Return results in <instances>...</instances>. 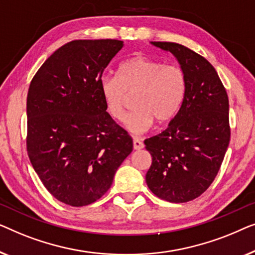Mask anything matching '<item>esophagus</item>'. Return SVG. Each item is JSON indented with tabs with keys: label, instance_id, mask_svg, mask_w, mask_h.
Masks as SVG:
<instances>
[{
	"label": "esophagus",
	"instance_id": "esophagus-1",
	"mask_svg": "<svg viewBox=\"0 0 255 255\" xmlns=\"http://www.w3.org/2000/svg\"><path fill=\"white\" fill-rule=\"evenodd\" d=\"M132 145H134V149L135 150L143 149V146H144V144H143V142L141 141V139H138V138L132 139Z\"/></svg>",
	"mask_w": 255,
	"mask_h": 255
}]
</instances>
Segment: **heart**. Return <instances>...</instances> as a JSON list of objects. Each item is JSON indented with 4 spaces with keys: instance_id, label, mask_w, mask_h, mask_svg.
<instances>
[{
    "instance_id": "b5f03b06",
    "label": "heart",
    "mask_w": 255,
    "mask_h": 255,
    "mask_svg": "<svg viewBox=\"0 0 255 255\" xmlns=\"http://www.w3.org/2000/svg\"><path fill=\"white\" fill-rule=\"evenodd\" d=\"M186 89L187 80L180 67L145 56L129 57L119 66L118 78L100 81L102 97L114 120H124L128 96L134 95L126 126L135 134L148 130L153 120L170 123L184 103Z\"/></svg>"
}]
</instances>
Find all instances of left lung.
I'll list each match as a JSON object with an SVG mask.
<instances>
[{
    "mask_svg": "<svg viewBox=\"0 0 255 255\" xmlns=\"http://www.w3.org/2000/svg\"><path fill=\"white\" fill-rule=\"evenodd\" d=\"M151 44L177 57L187 89L168 127L144 141L152 157L145 181L159 199L184 203L206 192L220 171L231 135L228 93L203 56L175 42Z\"/></svg>",
    "mask_w": 255,
    "mask_h": 255,
    "instance_id": "left-lung-1",
    "label": "left lung"
}]
</instances>
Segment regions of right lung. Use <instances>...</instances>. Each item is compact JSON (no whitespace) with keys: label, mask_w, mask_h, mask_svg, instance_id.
Returning <instances> with one entry per match:
<instances>
[{"label":"right lung","mask_w":255,"mask_h":255,"mask_svg":"<svg viewBox=\"0 0 255 255\" xmlns=\"http://www.w3.org/2000/svg\"><path fill=\"white\" fill-rule=\"evenodd\" d=\"M123 46L114 39L68 42L28 88V158L46 189L68 206L102 198L132 151L131 137L106 112L100 92L103 71Z\"/></svg>","instance_id":"1"}]
</instances>
